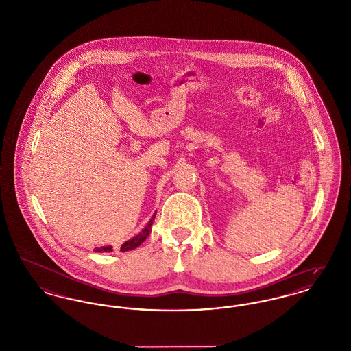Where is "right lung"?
<instances>
[{"label": "right lung", "instance_id": "obj_1", "mask_svg": "<svg viewBox=\"0 0 351 351\" xmlns=\"http://www.w3.org/2000/svg\"><path fill=\"white\" fill-rule=\"evenodd\" d=\"M156 214H157V211L152 215V218H150V221L147 222V225L142 229V232L137 234V235H134L133 238H130V239H128L126 242H123L122 245H121V247H119V250L121 252H129V250H133V249H136V247H138L141 243L147 238V235L149 233L152 232V225H153V221H154V218H156ZM94 252L95 253H112L113 252V246H101V247H95L94 249Z\"/></svg>", "mask_w": 351, "mask_h": 351}]
</instances>
